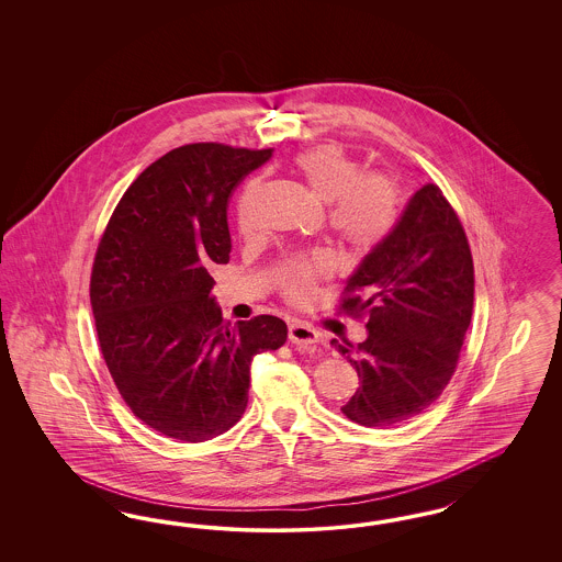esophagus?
I'll return each mask as SVG.
<instances>
[{"mask_svg": "<svg viewBox=\"0 0 562 562\" xmlns=\"http://www.w3.org/2000/svg\"><path fill=\"white\" fill-rule=\"evenodd\" d=\"M289 340L299 348H313L319 341V334L305 322H292L289 325Z\"/></svg>", "mask_w": 562, "mask_h": 562, "instance_id": "34e87169", "label": "esophagus"}]
</instances>
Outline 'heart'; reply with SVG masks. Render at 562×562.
<instances>
[{
  "instance_id": "b5f03b06",
  "label": "heart",
  "mask_w": 562,
  "mask_h": 562,
  "mask_svg": "<svg viewBox=\"0 0 562 562\" xmlns=\"http://www.w3.org/2000/svg\"><path fill=\"white\" fill-rule=\"evenodd\" d=\"M294 170L317 202L329 204V226L350 247L369 251L392 233L400 207L397 189L387 177L362 175L340 146L324 144L299 154ZM324 270V259L290 261L284 270L286 294L303 301L313 278Z\"/></svg>"
}]
</instances>
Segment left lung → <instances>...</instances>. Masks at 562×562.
Masks as SVG:
<instances>
[{
    "label": "left lung",
    "mask_w": 562,
    "mask_h": 562,
    "mask_svg": "<svg viewBox=\"0 0 562 562\" xmlns=\"http://www.w3.org/2000/svg\"><path fill=\"white\" fill-rule=\"evenodd\" d=\"M344 308L364 313L367 340H331L357 369L360 387L341 406L357 425H400L428 408L449 383L474 311V263L458 214L426 183L392 233L346 280Z\"/></svg>",
    "instance_id": "obj_1"
}]
</instances>
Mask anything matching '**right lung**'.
Listing matches in <instances>:
<instances>
[{
  "label": "right lung",
  "instance_id": "right-lung-1",
  "mask_svg": "<svg viewBox=\"0 0 562 562\" xmlns=\"http://www.w3.org/2000/svg\"><path fill=\"white\" fill-rule=\"evenodd\" d=\"M272 150L188 144L160 156L123 193L90 278L102 358L121 397L154 430L202 442L237 425L251 362L286 341L272 315L231 327L207 268L226 263V207Z\"/></svg>",
  "mask_w": 562,
  "mask_h": 562
}]
</instances>
